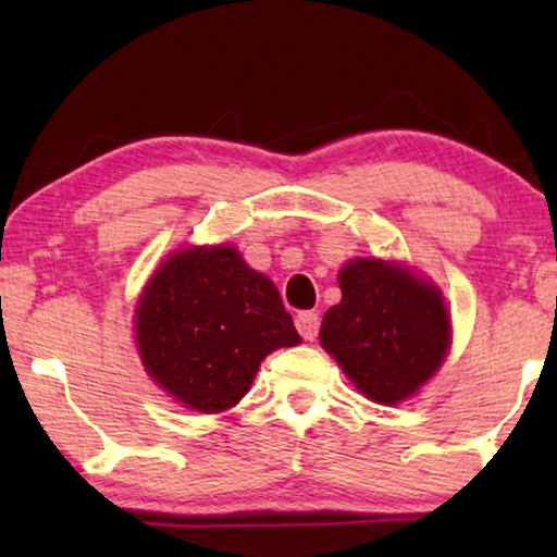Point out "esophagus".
<instances>
[{"label":"esophagus","instance_id":"34e87169","mask_svg":"<svg viewBox=\"0 0 557 557\" xmlns=\"http://www.w3.org/2000/svg\"><path fill=\"white\" fill-rule=\"evenodd\" d=\"M296 330H299V334L304 339H317L319 334V314L317 311H301L299 317H296Z\"/></svg>","mask_w":557,"mask_h":557}]
</instances>
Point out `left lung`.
Wrapping results in <instances>:
<instances>
[{
	"mask_svg": "<svg viewBox=\"0 0 557 557\" xmlns=\"http://www.w3.org/2000/svg\"><path fill=\"white\" fill-rule=\"evenodd\" d=\"M342 301L324 314L319 339L357 391L395 406L444 362L446 304L425 281L400 265L357 258L339 271Z\"/></svg>",
	"mask_w": 557,
	"mask_h": 557,
	"instance_id": "8db88e82",
	"label": "left lung"
}]
</instances>
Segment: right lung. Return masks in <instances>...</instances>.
I'll return each mask as SVG.
<instances>
[{"label":"right lung","instance_id":"obj_1","mask_svg":"<svg viewBox=\"0 0 557 557\" xmlns=\"http://www.w3.org/2000/svg\"><path fill=\"white\" fill-rule=\"evenodd\" d=\"M144 368L182 406L220 413L248 393L258 364L299 332L278 288L231 246L174 253L136 309Z\"/></svg>","mask_w":557,"mask_h":557}]
</instances>
